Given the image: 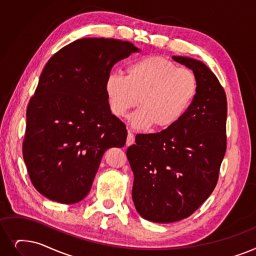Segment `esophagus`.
Segmentation results:
<instances>
[{
    "label": "esophagus",
    "instance_id": "obj_1",
    "mask_svg": "<svg viewBox=\"0 0 256 256\" xmlns=\"http://www.w3.org/2000/svg\"><path fill=\"white\" fill-rule=\"evenodd\" d=\"M135 142V137H134V134H132L130 132H128V138H126V146H132V143Z\"/></svg>",
    "mask_w": 256,
    "mask_h": 256
}]
</instances>
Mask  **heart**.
<instances>
[{"mask_svg":"<svg viewBox=\"0 0 256 256\" xmlns=\"http://www.w3.org/2000/svg\"><path fill=\"white\" fill-rule=\"evenodd\" d=\"M126 75L110 73L106 93L112 113L124 117L130 110L140 108L130 117L132 126L157 130L174 126L185 115L196 97L198 80L187 68H178L163 56H146L126 66Z\"/></svg>","mask_w":256,"mask_h":256,"instance_id":"1","label":"heart"}]
</instances>
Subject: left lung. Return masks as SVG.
Listing matches in <instances>:
<instances>
[{
    "instance_id": "left-lung-1",
    "label": "left lung",
    "mask_w": 256,
    "mask_h": 256,
    "mask_svg": "<svg viewBox=\"0 0 256 256\" xmlns=\"http://www.w3.org/2000/svg\"><path fill=\"white\" fill-rule=\"evenodd\" d=\"M172 60L194 73V102L176 124L154 134H138L136 144L126 150L138 214L163 224L192 216L214 192L227 142V98L216 76L200 60Z\"/></svg>"
}]
</instances>
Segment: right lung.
Listing matches in <instances>:
<instances>
[{
	"label": "right lung",
	"mask_w": 256,
	"mask_h": 256,
	"mask_svg": "<svg viewBox=\"0 0 256 256\" xmlns=\"http://www.w3.org/2000/svg\"><path fill=\"white\" fill-rule=\"evenodd\" d=\"M139 51L130 42L80 38L46 64L27 108L23 157L33 186L51 201H82L104 152L124 146L128 130L104 84L117 62Z\"/></svg>",
	"instance_id": "obj_1"
}]
</instances>
